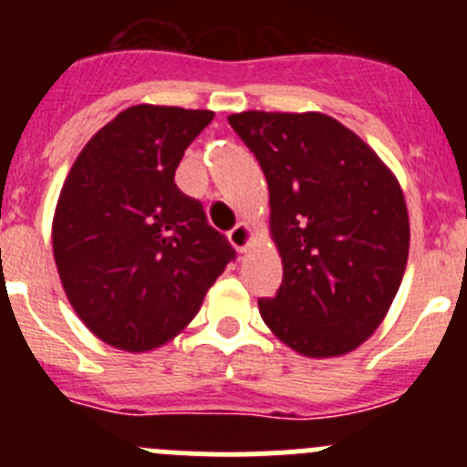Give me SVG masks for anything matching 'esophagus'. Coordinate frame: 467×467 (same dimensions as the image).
I'll return each mask as SVG.
<instances>
[{
    "label": "esophagus",
    "instance_id": "34e87169",
    "mask_svg": "<svg viewBox=\"0 0 467 467\" xmlns=\"http://www.w3.org/2000/svg\"><path fill=\"white\" fill-rule=\"evenodd\" d=\"M228 239H230V244H233V246L237 248L239 253H244L248 246H251V242H253L251 225H248V223H237L228 233Z\"/></svg>",
    "mask_w": 467,
    "mask_h": 467
}]
</instances>
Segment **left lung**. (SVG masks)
Listing matches in <instances>:
<instances>
[{
    "label": "left lung",
    "mask_w": 467,
    "mask_h": 467,
    "mask_svg": "<svg viewBox=\"0 0 467 467\" xmlns=\"http://www.w3.org/2000/svg\"><path fill=\"white\" fill-rule=\"evenodd\" d=\"M268 182L282 285L260 298L273 334L305 357L359 348L402 282L409 214L402 187L359 135L323 112L228 117Z\"/></svg>",
    "instance_id": "1"
}]
</instances>
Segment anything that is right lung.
Returning a JSON list of instances; mask_svg holds the SVG:
<instances>
[{
	"instance_id": "right-lung-1",
	"label": "right lung",
	"mask_w": 467,
	"mask_h": 467,
	"mask_svg": "<svg viewBox=\"0 0 467 467\" xmlns=\"http://www.w3.org/2000/svg\"><path fill=\"white\" fill-rule=\"evenodd\" d=\"M212 110L126 108L83 146L54 214V260L86 327L108 346L146 352L199 314L234 248L203 205L173 182Z\"/></svg>"
}]
</instances>
